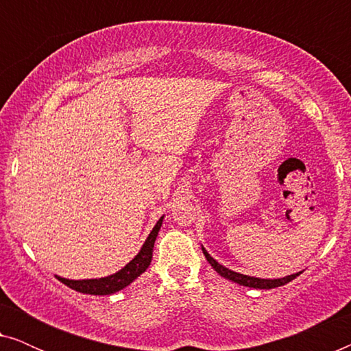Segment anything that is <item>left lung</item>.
I'll use <instances>...</instances> for the list:
<instances>
[{"mask_svg":"<svg viewBox=\"0 0 351 351\" xmlns=\"http://www.w3.org/2000/svg\"><path fill=\"white\" fill-rule=\"evenodd\" d=\"M201 249H203L204 257L208 258V262L210 263V267H213L214 270L217 271L220 276L227 278V280L233 281V282H238V285H241V286L254 287V289H273V287L285 286V285H287V282L292 281V280H294V278H297L302 273V271H299V273H294V275H289V276H285V278H278V280H262V278H254V276L241 275V273L228 270L227 267L220 265L217 261H214V258L209 256L208 251H206L204 247H201Z\"/></svg>","mask_w":351,"mask_h":351,"instance_id":"1","label":"left lung"}]
</instances>
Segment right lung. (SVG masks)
<instances>
[{
	"label": "right lung",
	"instance_id": "1",
	"mask_svg": "<svg viewBox=\"0 0 351 351\" xmlns=\"http://www.w3.org/2000/svg\"><path fill=\"white\" fill-rule=\"evenodd\" d=\"M162 219L165 217L158 220L155 227H153V230L150 232V234H148V238L145 239V243H143V246L141 247V251H138L137 256L134 257L126 267L121 268V270L117 273H113V275L99 278V280L97 278H95V280H66V278H62L57 275L56 278L64 282L65 286L71 287V289L83 292V294H90V295H110L124 289V287L131 285L137 276H141L142 273L147 270L148 265H150L152 256H153V246H155V239L162 225Z\"/></svg>",
	"mask_w": 351,
	"mask_h": 351
}]
</instances>
